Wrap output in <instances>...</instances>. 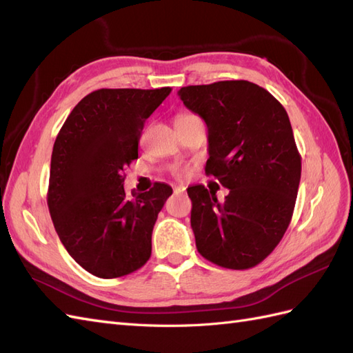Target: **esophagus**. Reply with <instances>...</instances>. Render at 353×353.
<instances>
[{"label":"esophagus","instance_id":"obj_1","mask_svg":"<svg viewBox=\"0 0 353 353\" xmlns=\"http://www.w3.org/2000/svg\"><path fill=\"white\" fill-rule=\"evenodd\" d=\"M184 190H185L184 187H175V188H174V193H175V194H181V193H184Z\"/></svg>","mask_w":353,"mask_h":353}]
</instances>
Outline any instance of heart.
<instances>
[{"mask_svg":"<svg viewBox=\"0 0 353 353\" xmlns=\"http://www.w3.org/2000/svg\"><path fill=\"white\" fill-rule=\"evenodd\" d=\"M181 116H187V114H181ZM172 175L176 179H185L190 175V168L185 165H176L172 168Z\"/></svg>","mask_w":353,"mask_h":353,"instance_id":"heart-1","label":"heart"}]
</instances>
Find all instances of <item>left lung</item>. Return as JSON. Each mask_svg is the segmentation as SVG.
Instances as JSON below:
<instances>
[{
  "mask_svg": "<svg viewBox=\"0 0 353 353\" xmlns=\"http://www.w3.org/2000/svg\"><path fill=\"white\" fill-rule=\"evenodd\" d=\"M209 131L206 175L230 190L188 187L199 253L228 270H249L279 244L292 221L301 183L290 119L271 92L249 81L190 85L178 91Z\"/></svg>",
  "mask_w": 353,
  "mask_h": 353,
  "instance_id": "1",
  "label": "left lung"
}]
</instances>
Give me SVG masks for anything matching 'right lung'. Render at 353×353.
<instances>
[{
	"label": "right lung",
	"mask_w": 353,
	"mask_h": 353,
	"mask_svg": "<svg viewBox=\"0 0 353 353\" xmlns=\"http://www.w3.org/2000/svg\"><path fill=\"white\" fill-rule=\"evenodd\" d=\"M172 88H101L74 105L52 147L47 205L57 236L85 271L117 279L152 254V232L172 188L125 193L145 119Z\"/></svg>",
	"instance_id": "1"
}]
</instances>
